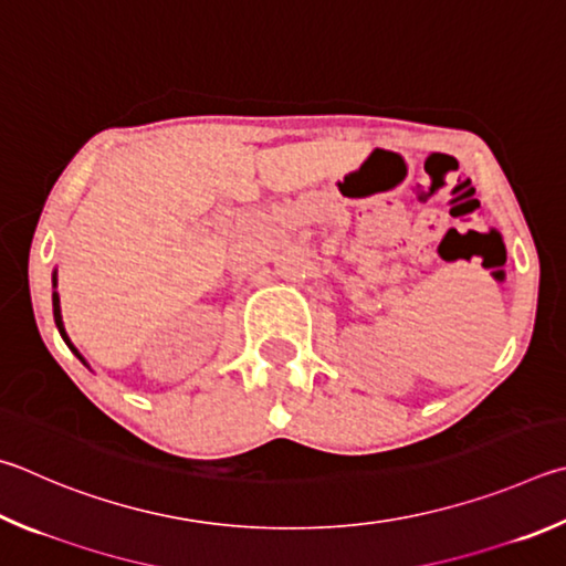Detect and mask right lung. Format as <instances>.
Masks as SVG:
<instances>
[{"instance_id":"add662e5","label":"right lung","mask_w":566,"mask_h":566,"mask_svg":"<svg viewBox=\"0 0 566 566\" xmlns=\"http://www.w3.org/2000/svg\"><path fill=\"white\" fill-rule=\"evenodd\" d=\"M54 286H56V272H54ZM54 322H56V328H59V334H61V338H64V342H66V346L71 348V352H74L78 358H81V361H84L86 364V358L84 356H81L78 354V348L74 346V344H71V338H69V334H66V328H64V318H61V304H59V292H54ZM88 366V364H86Z\"/></svg>"}]
</instances>
